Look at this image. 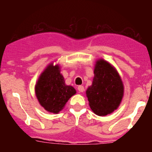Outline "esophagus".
<instances>
[{
    "mask_svg": "<svg viewBox=\"0 0 152 152\" xmlns=\"http://www.w3.org/2000/svg\"><path fill=\"white\" fill-rule=\"evenodd\" d=\"M78 90H79V92H81V93L84 92V90H85V88H84V86H82V85L78 86Z\"/></svg>",
    "mask_w": 152,
    "mask_h": 152,
    "instance_id": "obj_1",
    "label": "esophagus"
}]
</instances>
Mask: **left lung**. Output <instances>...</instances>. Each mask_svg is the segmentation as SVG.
I'll return each instance as SVG.
<instances>
[{
	"instance_id": "left-lung-1",
	"label": "left lung",
	"mask_w": 152,
	"mask_h": 152,
	"mask_svg": "<svg viewBox=\"0 0 152 152\" xmlns=\"http://www.w3.org/2000/svg\"><path fill=\"white\" fill-rule=\"evenodd\" d=\"M124 90L123 82L115 68L102 59L96 61L93 83L86 90L93 113L99 116L113 113L121 102Z\"/></svg>"
}]
</instances>
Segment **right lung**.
<instances>
[{"label": "right lung", "mask_w": 152, "mask_h": 152, "mask_svg": "<svg viewBox=\"0 0 152 152\" xmlns=\"http://www.w3.org/2000/svg\"><path fill=\"white\" fill-rule=\"evenodd\" d=\"M72 86L65 85L59 66L50 63L39 76L35 85V93L40 105L52 113H59L69 99L76 94Z\"/></svg>", "instance_id": "1"}]
</instances>
